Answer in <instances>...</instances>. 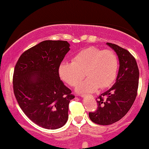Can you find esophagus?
Returning a JSON list of instances; mask_svg holds the SVG:
<instances>
[{"mask_svg":"<svg viewBox=\"0 0 149 149\" xmlns=\"http://www.w3.org/2000/svg\"><path fill=\"white\" fill-rule=\"evenodd\" d=\"M85 94H82V95H81V96L84 97V96H85Z\"/></svg>","mask_w":149,"mask_h":149,"instance_id":"esophagus-1","label":"esophagus"}]
</instances>
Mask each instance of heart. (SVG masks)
<instances>
[{
  "instance_id": "obj_1",
  "label": "heart",
  "mask_w": 149,
  "mask_h": 149,
  "mask_svg": "<svg viewBox=\"0 0 149 149\" xmlns=\"http://www.w3.org/2000/svg\"><path fill=\"white\" fill-rule=\"evenodd\" d=\"M118 58L114 51L95 46L88 47L76 54L72 62H63L58 67L61 79L70 86L74 87L84 77H88L79 84L77 91L92 92L98 88L109 87L115 79L118 70Z\"/></svg>"
}]
</instances>
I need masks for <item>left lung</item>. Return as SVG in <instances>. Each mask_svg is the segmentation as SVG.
I'll return each instance as SVG.
<instances>
[{"mask_svg":"<svg viewBox=\"0 0 149 149\" xmlns=\"http://www.w3.org/2000/svg\"><path fill=\"white\" fill-rule=\"evenodd\" d=\"M107 45L117 53L120 69L115 84L96 98V111L89 112L91 121L101 125L113 124L128 112L136 98L139 82V70L135 57L116 44L107 42Z\"/></svg>","mask_w":149,"mask_h":149,"instance_id":"8db88e82","label":"left lung"}]
</instances>
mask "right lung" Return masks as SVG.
<instances>
[{"label":"right lung","mask_w":149,"mask_h":149,"mask_svg":"<svg viewBox=\"0 0 149 149\" xmlns=\"http://www.w3.org/2000/svg\"><path fill=\"white\" fill-rule=\"evenodd\" d=\"M64 40H45L24 51L17 61L13 88L26 117L45 129L64 126L74 98L59 77L58 67L70 50Z\"/></svg>","instance_id":"add662e5"}]
</instances>
